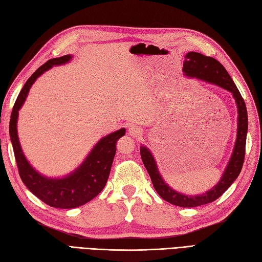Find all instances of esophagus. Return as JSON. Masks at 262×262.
<instances>
[{
	"instance_id": "34e87169",
	"label": "esophagus",
	"mask_w": 262,
	"mask_h": 262,
	"mask_svg": "<svg viewBox=\"0 0 262 262\" xmlns=\"http://www.w3.org/2000/svg\"><path fill=\"white\" fill-rule=\"evenodd\" d=\"M128 134L133 137H138L142 134V129L136 125H130L129 128H128Z\"/></svg>"
}]
</instances>
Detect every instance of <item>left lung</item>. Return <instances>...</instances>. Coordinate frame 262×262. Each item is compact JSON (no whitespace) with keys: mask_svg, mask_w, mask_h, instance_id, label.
Returning a JSON list of instances; mask_svg holds the SVG:
<instances>
[{"mask_svg":"<svg viewBox=\"0 0 262 262\" xmlns=\"http://www.w3.org/2000/svg\"><path fill=\"white\" fill-rule=\"evenodd\" d=\"M183 72L188 76L214 83V84L232 92L236 101L238 111L236 143L230 163L227 165L221 181L217 183V186L210 189L209 191L200 194V196H185V194L172 190L161 178L151 152L145 146L141 147L142 161L145 165L149 177H151L154 189L160 196L165 202L176 206H180V207H197V206L211 203L217 198H220L227 190V188L234 182L237 176L240 174L244 162V155H246L248 113L246 102H244L240 91H238V89L234 84V82L231 79L230 74L227 73L224 66L219 60H216L213 57L205 56L203 54L190 52L186 55L185 63H183Z\"/></svg>","mask_w":262,"mask_h":262,"instance_id":"obj_1","label":"left lung"}]
</instances>
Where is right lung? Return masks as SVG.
Masks as SVG:
<instances>
[{"instance_id":"add662e5","label":"right lung","mask_w":262,"mask_h":262,"mask_svg":"<svg viewBox=\"0 0 262 262\" xmlns=\"http://www.w3.org/2000/svg\"><path fill=\"white\" fill-rule=\"evenodd\" d=\"M70 59V55L49 59L27 80L14 102L9 129L22 182L41 202L52 206V207L63 209L79 207V206L90 202L102 191L108 181L111 165H113L116 154V143L121 136L125 135V128H121V129L103 137L94 146L80 168L64 179H48V178L39 174L28 163L21 151L18 133H16L18 111L22 103L25 102L27 94L37 77L48 69H51L53 65L64 64Z\"/></svg>"}]
</instances>
